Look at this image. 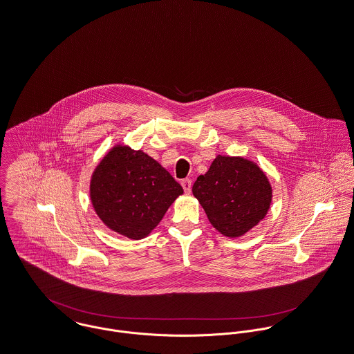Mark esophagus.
I'll use <instances>...</instances> for the list:
<instances>
[{
	"label": "esophagus",
	"mask_w": 354,
	"mask_h": 354,
	"mask_svg": "<svg viewBox=\"0 0 354 354\" xmlns=\"http://www.w3.org/2000/svg\"><path fill=\"white\" fill-rule=\"evenodd\" d=\"M191 179H183L182 180V187H183V190L186 194H190L191 192Z\"/></svg>",
	"instance_id": "1"
}]
</instances>
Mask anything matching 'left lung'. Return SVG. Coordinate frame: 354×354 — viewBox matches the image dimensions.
<instances>
[{
	"label": "left lung",
	"instance_id": "left-lung-1",
	"mask_svg": "<svg viewBox=\"0 0 354 354\" xmlns=\"http://www.w3.org/2000/svg\"><path fill=\"white\" fill-rule=\"evenodd\" d=\"M192 194L213 227L222 236L239 239L259 225L272 203V186L260 165L243 156L217 155Z\"/></svg>",
	"mask_w": 354,
	"mask_h": 354
}]
</instances>
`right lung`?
<instances>
[{
  "label": "right lung",
  "instance_id": "add662e5",
  "mask_svg": "<svg viewBox=\"0 0 354 354\" xmlns=\"http://www.w3.org/2000/svg\"><path fill=\"white\" fill-rule=\"evenodd\" d=\"M182 194V186L164 167L124 144L106 152L90 179L97 216L110 230L131 240L147 237Z\"/></svg>",
  "mask_w": 354,
  "mask_h": 354
}]
</instances>
